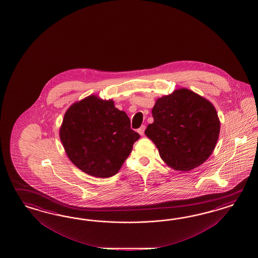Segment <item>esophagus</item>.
Segmentation results:
<instances>
[{
  "label": "esophagus",
  "mask_w": 258,
  "mask_h": 258,
  "mask_svg": "<svg viewBox=\"0 0 258 258\" xmlns=\"http://www.w3.org/2000/svg\"><path fill=\"white\" fill-rule=\"evenodd\" d=\"M145 130H146V125H141L140 127L138 128V133H139L140 135H144Z\"/></svg>",
  "instance_id": "34e87169"
}]
</instances>
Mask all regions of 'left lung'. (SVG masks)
Returning a JSON list of instances; mask_svg holds the SVG:
<instances>
[{
    "label": "left lung",
    "instance_id": "1",
    "mask_svg": "<svg viewBox=\"0 0 258 258\" xmlns=\"http://www.w3.org/2000/svg\"><path fill=\"white\" fill-rule=\"evenodd\" d=\"M154 122L146 135L165 164L189 171L203 164L216 147L220 122L211 102L188 89H179L157 99Z\"/></svg>",
    "mask_w": 258,
    "mask_h": 258
}]
</instances>
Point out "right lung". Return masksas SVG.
<instances>
[{"label": "right lung", "mask_w": 258, "mask_h": 258, "mask_svg": "<svg viewBox=\"0 0 258 258\" xmlns=\"http://www.w3.org/2000/svg\"><path fill=\"white\" fill-rule=\"evenodd\" d=\"M59 137L67 156L80 170L109 178L119 171L140 135L114 102L90 95L67 109Z\"/></svg>", "instance_id": "obj_1"}]
</instances>
